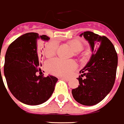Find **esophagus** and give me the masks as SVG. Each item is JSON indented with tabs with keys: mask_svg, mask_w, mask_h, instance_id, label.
Instances as JSON below:
<instances>
[{
	"mask_svg": "<svg viewBox=\"0 0 124 124\" xmlns=\"http://www.w3.org/2000/svg\"><path fill=\"white\" fill-rule=\"evenodd\" d=\"M59 79H63V80L66 81H69V78H64V77H60V78H59Z\"/></svg>",
	"mask_w": 124,
	"mask_h": 124,
	"instance_id": "34e87169",
	"label": "esophagus"
}]
</instances>
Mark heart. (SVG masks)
Here are the masks:
<instances>
[{
  "label": "heart",
  "instance_id": "1",
  "mask_svg": "<svg viewBox=\"0 0 124 124\" xmlns=\"http://www.w3.org/2000/svg\"><path fill=\"white\" fill-rule=\"evenodd\" d=\"M69 45L75 52H79L82 49V44L77 41H71ZM58 44L56 41H51L45 46L44 54L46 57L55 55L57 49ZM47 71L58 76H69L77 67L76 62L73 60L64 61L59 59H53L46 61L45 64Z\"/></svg>",
  "mask_w": 124,
  "mask_h": 124
}]
</instances>
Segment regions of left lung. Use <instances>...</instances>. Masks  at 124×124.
<instances>
[{"instance_id":"8db88e82","label":"left lung","mask_w":124,"mask_h":124,"mask_svg":"<svg viewBox=\"0 0 124 124\" xmlns=\"http://www.w3.org/2000/svg\"><path fill=\"white\" fill-rule=\"evenodd\" d=\"M89 43L92 56L81 70L79 85L72 89L76 101L84 106H94L111 92L115 83L117 67V55L114 45L105 36L91 31L81 34ZM85 77V78H83Z\"/></svg>"}]
</instances>
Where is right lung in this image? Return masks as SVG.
<instances>
[{
    "label": "right lung",
    "instance_id": "add662e5",
    "mask_svg": "<svg viewBox=\"0 0 124 124\" xmlns=\"http://www.w3.org/2000/svg\"><path fill=\"white\" fill-rule=\"evenodd\" d=\"M46 35L28 32L16 39L8 47L4 73L8 87L13 96L30 106L40 105L51 96L58 79L53 75H37L40 71L37 43L48 41Z\"/></svg>",
    "mask_w": 124,
    "mask_h": 124
}]
</instances>
